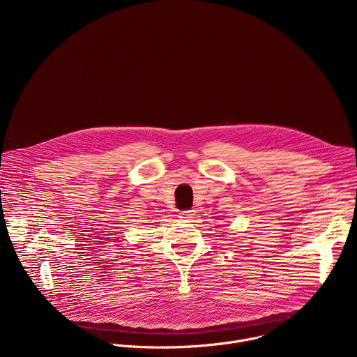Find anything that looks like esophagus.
I'll return each mask as SVG.
<instances>
[{
  "label": "esophagus",
  "instance_id": "obj_1",
  "mask_svg": "<svg viewBox=\"0 0 357 357\" xmlns=\"http://www.w3.org/2000/svg\"><path fill=\"white\" fill-rule=\"evenodd\" d=\"M193 216V212L192 211H186V212H182L181 213V218L182 219H190Z\"/></svg>",
  "mask_w": 357,
  "mask_h": 357
}]
</instances>
